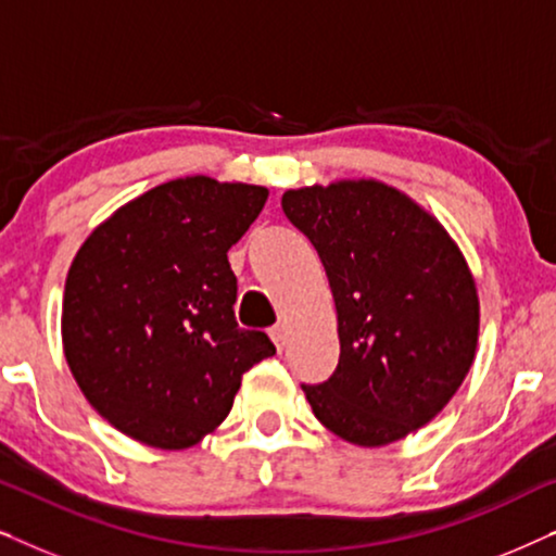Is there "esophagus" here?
<instances>
[{
  "mask_svg": "<svg viewBox=\"0 0 556 556\" xmlns=\"http://www.w3.org/2000/svg\"><path fill=\"white\" fill-rule=\"evenodd\" d=\"M270 333V339H273V344H276V349L280 352V349H283V344H286V326H273V329L268 331Z\"/></svg>",
  "mask_w": 556,
  "mask_h": 556,
  "instance_id": "34e87169",
  "label": "esophagus"
}]
</instances>
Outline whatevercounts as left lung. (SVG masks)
Segmentation results:
<instances>
[{"instance_id":"1","label":"left lung","mask_w":556,"mask_h":556,"mask_svg":"<svg viewBox=\"0 0 556 556\" xmlns=\"http://www.w3.org/2000/svg\"><path fill=\"white\" fill-rule=\"evenodd\" d=\"M280 204L321 257L337 306V369L303 384L318 422L362 447L428 425L476 359L481 314L460 248L377 179L288 189Z\"/></svg>"}]
</instances>
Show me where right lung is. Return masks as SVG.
Returning a JSON list of instances; mask_svg holds the SVG:
<instances>
[{
  "mask_svg": "<svg viewBox=\"0 0 556 556\" xmlns=\"http://www.w3.org/2000/svg\"><path fill=\"white\" fill-rule=\"evenodd\" d=\"M268 189L212 177L159 185L96 227L73 257L63 349L75 382L113 428L181 451L230 415L242 375L276 354L235 321L227 250Z\"/></svg>",
  "mask_w": 556,
  "mask_h": 556,
  "instance_id": "1",
  "label": "right lung"
}]
</instances>
